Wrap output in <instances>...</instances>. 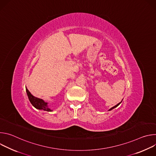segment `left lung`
Returning <instances> with one entry per match:
<instances>
[{
	"label": "left lung",
	"instance_id": "1",
	"mask_svg": "<svg viewBox=\"0 0 156 156\" xmlns=\"http://www.w3.org/2000/svg\"><path fill=\"white\" fill-rule=\"evenodd\" d=\"M122 102V101H121V102H119V104H117V105H115V106H114V107H112V108H110V109H109V110H112V109H113V108H115V107H117V106H118V105H119V104H120V103H121V102Z\"/></svg>",
	"mask_w": 156,
	"mask_h": 156
}]
</instances>
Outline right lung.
Masks as SVG:
<instances>
[{
	"instance_id": "obj_1",
	"label": "right lung",
	"mask_w": 156,
	"mask_h": 156,
	"mask_svg": "<svg viewBox=\"0 0 156 156\" xmlns=\"http://www.w3.org/2000/svg\"><path fill=\"white\" fill-rule=\"evenodd\" d=\"M26 91L27 95L28 96L29 100L31 104L36 108L40 109V110H46L48 111V112H51L52 110H51L48 106V103L44 102L42 99H39L37 98H36L33 96L31 93L28 91V89L26 87Z\"/></svg>"
}]
</instances>
